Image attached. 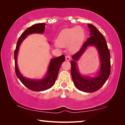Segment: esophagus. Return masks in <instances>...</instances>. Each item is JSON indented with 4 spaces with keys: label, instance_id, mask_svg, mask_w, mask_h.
I'll return each mask as SVG.
<instances>
[{
    "label": "esophagus",
    "instance_id": "esophagus-1",
    "mask_svg": "<svg viewBox=\"0 0 125 125\" xmlns=\"http://www.w3.org/2000/svg\"><path fill=\"white\" fill-rule=\"evenodd\" d=\"M65 60H66V61H69L70 60H71V56H68V55L66 56H65Z\"/></svg>",
    "mask_w": 125,
    "mask_h": 125
}]
</instances>
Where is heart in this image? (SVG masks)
<instances>
[{"label":"heart","mask_w":125,"mask_h":125,"mask_svg":"<svg viewBox=\"0 0 125 125\" xmlns=\"http://www.w3.org/2000/svg\"><path fill=\"white\" fill-rule=\"evenodd\" d=\"M84 36V32L80 27L66 28L59 33L57 44L60 47H67L71 45L72 48L74 49L81 45Z\"/></svg>","instance_id":"heart-1"}]
</instances>
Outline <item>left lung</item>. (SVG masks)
I'll list each match as a JSON object with an SVG mask.
<instances>
[{"instance_id":"left-lung-1","label":"left lung","mask_w":125,"mask_h":125,"mask_svg":"<svg viewBox=\"0 0 125 125\" xmlns=\"http://www.w3.org/2000/svg\"><path fill=\"white\" fill-rule=\"evenodd\" d=\"M90 30V36L83 43L81 49L72 56L71 61V74L75 86L81 91L92 93L100 89L108 79L110 74V54L107 42L102 34L94 25L88 24ZM94 45L100 53L102 66L98 77L95 78H83L78 72L75 61L78 59L84 52L87 47Z\"/></svg>"}]
</instances>
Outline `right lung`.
<instances>
[{
  "label": "right lung",
  "instance_id": "add662e5",
  "mask_svg": "<svg viewBox=\"0 0 125 125\" xmlns=\"http://www.w3.org/2000/svg\"><path fill=\"white\" fill-rule=\"evenodd\" d=\"M45 23H37L27 28L20 36L18 42H17L16 49L14 51L15 68L16 76L24 86H26L29 89L33 90V91L40 92L51 88L55 83L56 80L57 79L60 68L62 63L65 61V56L63 54L59 57L51 60L46 77L44 79L41 80H32L27 79V78L23 77L20 73L18 65H17L16 60L17 54H18L19 47L20 44L21 43L22 41L29 34L33 33H43L45 30Z\"/></svg>",
  "mask_w": 125,
  "mask_h": 125
}]
</instances>
